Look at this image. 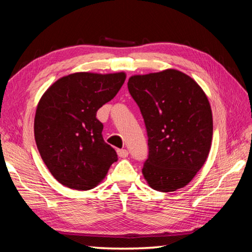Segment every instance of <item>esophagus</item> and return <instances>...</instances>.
Here are the masks:
<instances>
[{"instance_id": "1", "label": "esophagus", "mask_w": 252, "mask_h": 252, "mask_svg": "<svg viewBox=\"0 0 252 252\" xmlns=\"http://www.w3.org/2000/svg\"><path fill=\"white\" fill-rule=\"evenodd\" d=\"M118 156L120 158H126L129 156V152L126 149H122V150H118Z\"/></svg>"}]
</instances>
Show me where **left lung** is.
I'll list each match as a JSON object with an SVG mask.
<instances>
[{
    "instance_id": "1",
    "label": "left lung",
    "mask_w": 252,
    "mask_h": 252,
    "mask_svg": "<svg viewBox=\"0 0 252 252\" xmlns=\"http://www.w3.org/2000/svg\"><path fill=\"white\" fill-rule=\"evenodd\" d=\"M127 89L148 132L149 158L142 173L160 192L186 187L209 156L212 111L201 87L181 71L132 75Z\"/></svg>"
}]
</instances>
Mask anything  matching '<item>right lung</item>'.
Here are the masks:
<instances>
[{
	"instance_id": "obj_1",
	"label": "right lung",
	"mask_w": 252,
	"mask_h": 252,
	"mask_svg": "<svg viewBox=\"0 0 252 252\" xmlns=\"http://www.w3.org/2000/svg\"><path fill=\"white\" fill-rule=\"evenodd\" d=\"M126 74L76 72L62 76L36 106L34 138L51 174L70 189L95 188L118 160L104 142L96 111L117 95Z\"/></svg>"
}]
</instances>
